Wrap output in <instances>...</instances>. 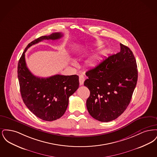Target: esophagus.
<instances>
[{
	"label": "esophagus",
	"mask_w": 157,
	"mask_h": 157,
	"mask_svg": "<svg viewBox=\"0 0 157 157\" xmlns=\"http://www.w3.org/2000/svg\"><path fill=\"white\" fill-rule=\"evenodd\" d=\"M85 79L83 75H81L79 76V83L81 85H82L83 84V82L85 81Z\"/></svg>",
	"instance_id": "1"
}]
</instances>
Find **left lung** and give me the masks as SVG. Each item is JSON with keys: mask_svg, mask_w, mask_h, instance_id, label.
Instances as JSON below:
<instances>
[{"mask_svg": "<svg viewBox=\"0 0 157 157\" xmlns=\"http://www.w3.org/2000/svg\"><path fill=\"white\" fill-rule=\"evenodd\" d=\"M120 52L102 60L86 72L84 85L90 90L86 107L101 122L117 119L129 104L136 85L138 69L131 49L120 44Z\"/></svg>", "mask_w": 157, "mask_h": 157, "instance_id": "left-lung-1", "label": "left lung"}]
</instances>
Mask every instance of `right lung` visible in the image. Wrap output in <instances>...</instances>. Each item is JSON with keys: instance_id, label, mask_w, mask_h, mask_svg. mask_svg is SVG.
Masks as SVG:
<instances>
[{"instance_id": "add662e5", "label": "right lung", "mask_w": 157, "mask_h": 157, "mask_svg": "<svg viewBox=\"0 0 157 157\" xmlns=\"http://www.w3.org/2000/svg\"><path fill=\"white\" fill-rule=\"evenodd\" d=\"M63 36L60 32L39 37L29 44L19 60L17 77L24 104L39 118L52 121L66 111L69 98L79 88V76L55 75L39 78L33 75L26 66L25 53L31 46L44 40H56Z\"/></svg>"}]
</instances>
